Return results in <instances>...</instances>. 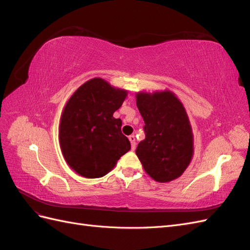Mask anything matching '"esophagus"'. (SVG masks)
<instances>
[{"mask_svg":"<svg viewBox=\"0 0 250 250\" xmlns=\"http://www.w3.org/2000/svg\"><path fill=\"white\" fill-rule=\"evenodd\" d=\"M128 139H129V141H130L131 149L134 150V149H135V145H137V144H135V137H134V135H130V137L128 138Z\"/></svg>","mask_w":250,"mask_h":250,"instance_id":"obj_1","label":"esophagus"}]
</instances>
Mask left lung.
Wrapping results in <instances>:
<instances>
[{"mask_svg": "<svg viewBox=\"0 0 250 250\" xmlns=\"http://www.w3.org/2000/svg\"><path fill=\"white\" fill-rule=\"evenodd\" d=\"M135 97L146 135L135 153L155 181L178 178L194 153L192 127L183 103L170 90L138 93Z\"/></svg>", "mask_w": 250, "mask_h": 250, "instance_id": "obj_1", "label": "left lung"}]
</instances>
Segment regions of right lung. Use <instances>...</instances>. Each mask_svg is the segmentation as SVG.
Wrapping results in <instances>:
<instances>
[{
  "mask_svg": "<svg viewBox=\"0 0 250 250\" xmlns=\"http://www.w3.org/2000/svg\"><path fill=\"white\" fill-rule=\"evenodd\" d=\"M126 96L127 90L93 78L66 102L60 118L59 143L65 162L79 175H106L130 150L129 140L121 131L122 121L112 117Z\"/></svg>",
  "mask_w": 250,
  "mask_h": 250,
  "instance_id": "right-lung-1",
  "label": "right lung"
}]
</instances>
